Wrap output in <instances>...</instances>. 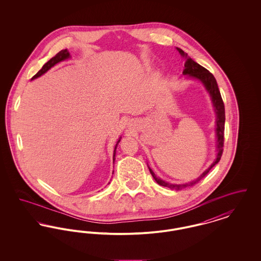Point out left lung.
Returning <instances> with one entry per match:
<instances>
[{
  "label": "left lung",
  "instance_id": "8db88e82",
  "mask_svg": "<svg viewBox=\"0 0 261 261\" xmlns=\"http://www.w3.org/2000/svg\"><path fill=\"white\" fill-rule=\"evenodd\" d=\"M177 50L179 51V54L181 55V57H183L186 62H185V68L183 70V75H189L190 77H193L195 79L199 80L203 85L205 89L207 90V92L211 95V100L214 107V112L216 113V138H217V154H216V159L214 160V162H212L211 166L201 174L199 177H198L196 180L189 182L186 184H170L167 183L165 181L162 180L161 178L156 177L155 174L153 173V171L149 167V172L151 174V176L153 177V179L155 180V182L161 185V186L166 187L172 190H182L187 187L194 186L195 184L199 183V181L210 172L211 168L217 164L223 153L224 147V126H225V108H224L223 99L221 98V94L220 91L218 89V85L216 82V79L214 78V76L206 68L202 67L201 65H199L198 62L193 61L190 57H188V54L185 53L184 50L176 48Z\"/></svg>",
  "mask_w": 261,
  "mask_h": 261
}]
</instances>
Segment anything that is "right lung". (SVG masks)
<instances>
[{"mask_svg": "<svg viewBox=\"0 0 261 261\" xmlns=\"http://www.w3.org/2000/svg\"><path fill=\"white\" fill-rule=\"evenodd\" d=\"M70 58V55H69V53H68V50H62L61 51H59L54 58H51L50 61L48 62H46L44 65H43V67L38 71L36 74L34 75L33 77H32V79L31 80H33V79H35V78H37L39 76H41V75L44 74L45 72H47L50 68H51L55 64H57V63H59V62H62V61H65V60H67V59H69ZM120 142V139L117 141V143H116V145H115V148H114V152H113V162H114V156H115V149L117 148V145H118V143Z\"/></svg>", "mask_w": 261, "mask_h": 261, "instance_id": "obj_1", "label": "right lung"}]
</instances>
